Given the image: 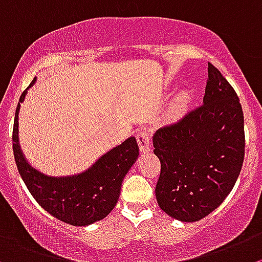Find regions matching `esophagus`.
I'll return each instance as SVG.
<instances>
[{"label": "esophagus", "instance_id": "34e87169", "mask_svg": "<svg viewBox=\"0 0 262 262\" xmlns=\"http://www.w3.org/2000/svg\"><path fill=\"white\" fill-rule=\"evenodd\" d=\"M136 140H138L139 148L143 153L150 150V134H149V129L143 128L141 131H139L136 134Z\"/></svg>", "mask_w": 262, "mask_h": 262}]
</instances>
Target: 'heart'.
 Returning <instances> with one entry per match:
<instances>
[{"label": "heart", "mask_w": 262, "mask_h": 262, "mask_svg": "<svg viewBox=\"0 0 262 262\" xmlns=\"http://www.w3.org/2000/svg\"><path fill=\"white\" fill-rule=\"evenodd\" d=\"M188 103H189L188 94H180V95H178L172 103V113L176 114V116L181 114L184 111H185L186 106H188Z\"/></svg>", "instance_id": "heart-1"}]
</instances>
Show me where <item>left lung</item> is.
<instances>
[{"instance_id":"1","label":"left lung","mask_w":262,"mask_h":262,"mask_svg":"<svg viewBox=\"0 0 262 262\" xmlns=\"http://www.w3.org/2000/svg\"><path fill=\"white\" fill-rule=\"evenodd\" d=\"M161 162L156 185L167 215L193 223L210 215L229 195L245 159V118L236 92L208 63L203 104L153 136Z\"/></svg>"}]
</instances>
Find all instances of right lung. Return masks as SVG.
<instances>
[{
  "instance_id": "obj_1",
  "label": "right lung",
  "mask_w": 262,
  "mask_h": 262,
  "mask_svg": "<svg viewBox=\"0 0 262 262\" xmlns=\"http://www.w3.org/2000/svg\"><path fill=\"white\" fill-rule=\"evenodd\" d=\"M33 83L34 79L29 87ZM26 94L27 90L19 99L20 103ZM20 103L15 112L12 150L17 171L37 203L58 220L74 226H86L105 217L117 204L123 178L139 156L136 139H127L81 175L46 176L29 166L17 144V113Z\"/></svg>"
}]
</instances>
